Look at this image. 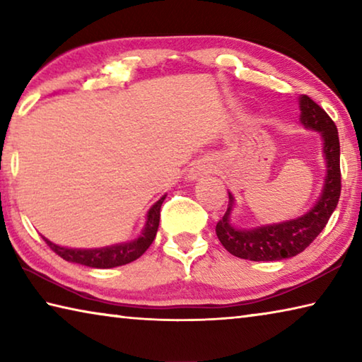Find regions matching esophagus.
<instances>
[{"instance_id": "esophagus-1", "label": "esophagus", "mask_w": 362, "mask_h": 362, "mask_svg": "<svg viewBox=\"0 0 362 362\" xmlns=\"http://www.w3.org/2000/svg\"><path fill=\"white\" fill-rule=\"evenodd\" d=\"M203 174H206V169L196 166L189 170V179H198V177H201Z\"/></svg>"}]
</instances>
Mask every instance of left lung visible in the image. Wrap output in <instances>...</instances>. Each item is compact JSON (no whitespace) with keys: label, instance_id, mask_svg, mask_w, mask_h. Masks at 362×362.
Returning a JSON list of instances; mask_svg holds the SVG:
<instances>
[{"label":"left lung","instance_id":"left-lung-1","mask_svg":"<svg viewBox=\"0 0 362 362\" xmlns=\"http://www.w3.org/2000/svg\"><path fill=\"white\" fill-rule=\"evenodd\" d=\"M300 121L310 129L317 131L324 140V156L327 163V175L322 194L313 209L305 216L289 222L259 226L254 230H238L230 225L233 196L225 216L218 220L216 233L222 246L240 259L254 262L283 260L297 255L316 240L327 225L330 216L339 204L341 192L340 142L335 122L330 116L311 100L308 95L300 97Z\"/></svg>","mask_w":362,"mask_h":362}]
</instances>
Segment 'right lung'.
<instances>
[{
    "label": "right lung",
    "instance_id": "add662e5",
    "mask_svg": "<svg viewBox=\"0 0 362 362\" xmlns=\"http://www.w3.org/2000/svg\"><path fill=\"white\" fill-rule=\"evenodd\" d=\"M164 198H166V194L153 204L148 214H146V225H145L144 233L140 235V238H137V240L132 243L116 244V246L102 247V249H69V247H60L57 244L47 241L46 238L45 241L47 246L54 250V252H56L59 257H62V259L66 262L79 263V265L90 267V268H115V267L126 265V263L137 260L139 257L150 247L153 240H155L158 226H159V214H161V206H163Z\"/></svg>",
    "mask_w": 362,
    "mask_h": 362
}]
</instances>
